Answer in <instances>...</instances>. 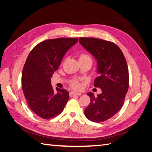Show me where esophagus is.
<instances>
[{
  "mask_svg": "<svg viewBox=\"0 0 152 152\" xmlns=\"http://www.w3.org/2000/svg\"><path fill=\"white\" fill-rule=\"evenodd\" d=\"M70 96H73V95H77V96H80L82 93H78V92H75V91H72L70 93Z\"/></svg>",
  "mask_w": 152,
  "mask_h": 152,
  "instance_id": "34e87169",
  "label": "esophagus"
}]
</instances>
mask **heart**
Instances as JSON below:
<instances>
[{"label":"heart","instance_id":"b5f03b06","mask_svg":"<svg viewBox=\"0 0 152 152\" xmlns=\"http://www.w3.org/2000/svg\"><path fill=\"white\" fill-rule=\"evenodd\" d=\"M82 60H89L92 61V59L89 55L84 53V54H80L79 56V61H82ZM72 86L73 87V88L78 89L80 87V84L77 81H73L72 83Z\"/></svg>","mask_w":152,"mask_h":152}]
</instances>
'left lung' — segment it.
I'll use <instances>...</instances> for the list:
<instances>
[{
    "mask_svg": "<svg viewBox=\"0 0 152 152\" xmlns=\"http://www.w3.org/2000/svg\"><path fill=\"white\" fill-rule=\"evenodd\" d=\"M80 44L97 61L99 76L94 87L102 93L95 97L87 93L91 102L85 109L86 117L94 122H102L115 115L124 102L129 89V71L121 49L113 42L96 38L80 37Z\"/></svg>",
    "mask_w": 152,
    "mask_h": 152,
    "instance_id": "1",
    "label": "left lung"
}]
</instances>
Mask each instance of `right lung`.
Here are the masks:
<instances>
[{
  "mask_svg": "<svg viewBox=\"0 0 152 152\" xmlns=\"http://www.w3.org/2000/svg\"><path fill=\"white\" fill-rule=\"evenodd\" d=\"M78 38H59L44 40L32 49L25 63L21 77L22 89L31 111L44 118L60 114L69 99V93L56 88L54 93L50 80L64 55Z\"/></svg>",
  "mask_w": 152,
  "mask_h": 152,
  "instance_id": "right-lung-1",
  "label": "right lung"
}]
</instances>
